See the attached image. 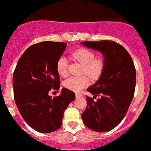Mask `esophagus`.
I'll return each mask as SVG.
<instances>
[{
	"label": "esophagus",
	"instance_id": "34e87169",
	"mask_svg": "<svg viewBox=\"0 0 151 151\" xmlns=\"http://www.w3.org/2000/svg\"><path fill=\"white\" fill-rule=\"evenodd\" d=\"M82 96V94H79V93H76V97H80Z\"/></svg>",
	"mask_w": 151,
	"mask_h": 151
}]
</instances>
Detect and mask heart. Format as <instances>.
I'll use <instances>...</instances> for the list:
<instances>
[{"label":"heart","instance_id":"obj_1","mask_svg":"<svg viewBox=\"0 0 151 151\" xmlns=\"http://www.w3.org/2000/svg\"><path fill=\"white\" fill-rule=\"evenodd\" d=\"M72 57L83 66V74H86L93 80L101 77L104 69V62L100 58H95L94 52L86 48H78L73 52ZM57 71L63 77L68 76V63L65 57H60L57 60ZM88 85L87 76L70 77L63 82L64 87L74 91H79Z\"/></svg>","mask_w":151,"mask_h":151}]
</instances>
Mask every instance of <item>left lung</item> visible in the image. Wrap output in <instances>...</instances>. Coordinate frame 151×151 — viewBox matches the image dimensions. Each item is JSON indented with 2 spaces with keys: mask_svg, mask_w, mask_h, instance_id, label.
I'll list each match as a JSON object with an SVG mask.
<instances>
[{
  "mask_svg": "<svg viewBox=\"0 0 151 151\" xmlns=\"http://www.w3.org/2000/svg\"><path fill=\"white\" fill-rule=\"evenodd\" d=\"M84 46L99 50L104 56V69L94 85L87 89V107L82 115L85 125L97 132L116 127L123 119L132 101L136 70L132 57L124 47L113 41H82Z\"/></svg>",
  "mask_w": 151,
  "mask_h": 151,
  "instance_id": "left-lung-1",
  "label": "left lung"
}]
</instances>
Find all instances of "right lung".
<instances>
[{"instance_id": "right-lung-1", "label": "right lung", "mask_w": 151, "mask_h": 151, "mask_svg": "<svg viewBox=\"0 0 151 151\" xmlns=\"http://www.w3.org/2000/svg\"><path fill=\"white\" fill-rule=\"evenodd\" d=\"M66 45L54 41L32 45L21 56L13 73L17 108L28 125L38 132L59 129L64 111L76 99L74 92L66 88H63L59 96L52 97L48 94L51 88L59 90L60 86L57 62Z\"/></svg>"}]
</instances>
